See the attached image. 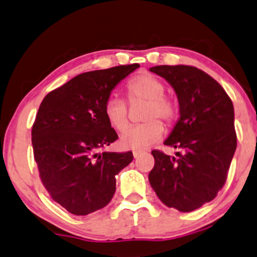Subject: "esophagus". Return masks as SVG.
Returning <instances> with one entry per match:
<instances>
[{
	"instance_id": "esophagus-1",
	"label": "esophagus",
	"mask_w": 257,
	"mask_h": 257,
	"mask_svg": "<svg viewBox=\"0 0 257 257\" xmlns=\"http://www.w3.org/2000/svg\"><path fill=\"white\" fill-rule=\"evenodd\" d=\"M142 155H143V151H133L134 159H138V157L142 156Z\"/></svg>"
}]
</instances>
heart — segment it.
Returning <instances> with one entry per match:
<instances>
[{"mask_svg":"<svg viewBox=\"0 0 257 257\" xmlns=\"http://www.w3.org/2000/svg\"><path fill=\"white\" fill-rule=\"evenodd\" d=\"M126 96L129 102L146 101L143 119L139 125L131 126L120 137L123 148L132 150H144L162 138L165 133L163 122L171 124L177 117V103L170 95L165 94V84L151 73L135 75L126 83ZM105 117L107 122L117 132H123L129 124V109L126 102L118 96H109L106 100Z\"/></svg>","mask_w":257,"mask_h":257,"instance_id":"b5f03b06","label":"heart"}]
</instances>
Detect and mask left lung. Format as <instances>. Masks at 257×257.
<instances>
[{"label": "left lung", "mask_w": 257, "mask_h": 257, "mask_svg": "<svg viewBox=\"0 0 257 257\" xmlns=\"http://www.w3.org/2000/svg\"><path fill=\"white\" fill-rule=\"evenodd\" d=\"M151 72L173 86L180 118L165 145L178 157L152 150L149 182L166 206L190 212L212 201L227 180L236 149L232 100L204 70L193 66H156Z\"/></svg>", "instance_id": "left-lung-1"}]
</instances>
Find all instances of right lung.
<instances>
[{"label":"right lung","mask_w":257,"mask_h":257,"mask_svg":"<svg viewBox=\"0 0 257 257\" xmlns=\"http://www.w3.org/2000/svg\"><path fill=\"white\" fill-rule=\"evenodd\" d=\"M139 64L92 70L70 79L42 100L32 129L34 159L51 199L73 215L105 207L115 176L133 152H102L118 139L105 117L112 89Z\"/></svg>","instance_id":"obj_1"}]
</instances>
